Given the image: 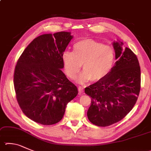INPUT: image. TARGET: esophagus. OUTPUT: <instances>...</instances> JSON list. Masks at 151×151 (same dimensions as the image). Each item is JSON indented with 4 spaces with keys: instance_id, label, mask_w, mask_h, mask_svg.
Segmentation results:
<instances>
[{
    "instance_id": "34e87169",
    "label": "esophagus",
    "mask_w": 151,
    "mask_h": 151,
    "mask_svg": "<svg viewBox=\"0 0 151 151\" xmlns=\"http://www.w3.org/2000/svg\"><path fill=\"white\" fill-rule=\"evenodd\" d=\"M78 92L79 94H83L84 92V88L83 86H78Z\"/></svg>"
}]
</instances>
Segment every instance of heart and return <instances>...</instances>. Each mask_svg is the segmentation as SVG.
<instances>
[{"instance_id": "b5f03b06", "label": "heart", "mask_w": 151, "mask_h": 151, "mask_svg": "<svg viewBox=\"0 0 151 151\" xmlns=\"http://www.w3.org/2000/svg\"><path fill=\"white\" fill-rule=\"evenodd\" d=\"M73 51H65L62 55L65 72L70 79L76 78L83 63L84 70L78 78L81 83L92 79L99 81L108 76L115 62L114 48L92 39L78 41L73 45Z\"/></svg>"}]
</instances>
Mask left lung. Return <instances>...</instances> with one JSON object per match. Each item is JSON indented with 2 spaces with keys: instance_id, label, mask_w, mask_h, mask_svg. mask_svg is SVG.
Instances as JSON below:
<instances>
[{
  "instance_id": "8db88e82",
  "label": "left lung",
  "mask_w": 151,
  "mask_h": 151,
  "mask_svg": "<svg viewBox=\"0 0 151 151\" xmlns=\"http://www.w3.org/2000/svg\"><path fill=\"white\" fill-rule=\"evenodd\" d=\"M123 44L120 41L113 43L117 61L110 73L85 88V93L91 97L88 118L99 127L111 125L124 118L135 106L140 92L138 59L129 48L123 51Z\"/></svg>"
}]
</instances>
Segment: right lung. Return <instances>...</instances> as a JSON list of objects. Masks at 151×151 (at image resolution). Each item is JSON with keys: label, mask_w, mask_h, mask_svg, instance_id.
<instances>
[{"label": "right lung", "mask_w": 151, "mask_h": 151, "mask_svg": "<svg viewBox=\"0 0 151 151\" xmlns=\"http://www.w3.org/2000/svg\"><path fill=\"white\" fill-rule=\"evenodd\" d=\"M73 37L67 32L40 35L18 60L14 74L16 99L32 121L45 125L58 123L67 104L78 94L61 70L62 55Z\"/></svg>", "instance_id": "right-lung-1"}]
</instances>
